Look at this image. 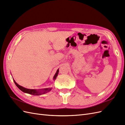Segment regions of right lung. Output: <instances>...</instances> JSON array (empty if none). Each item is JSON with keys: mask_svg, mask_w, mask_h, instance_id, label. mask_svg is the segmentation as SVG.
Masks as SVG:
<instances>
[{"mask_svg": "<svg viewBox=\"0 0 125 125\" xmlns=\"http://www.w3.org/2000/svg\"><path fill=\"white\" fill-rule=\"evenodd\" d=\"M58 73H59V69H57V71H56V73L54 75V76L53 77V80H56V77H57V75H58ZM13 81L14 82L15 84L16 85V86L21 91H22V92H23L26 93H28V94H32V95H42V94H45V93H46L47 92H49L52 89V88H45V89H38V90H36V89H29L24 88V87L20 85L19 84H18L17 83L16 81H15L14 80H13Z\"/></svg>", "mask_w": 125, "mask_h": 125, "instance_id": "1", "label": "right lung"}]
</instances>
